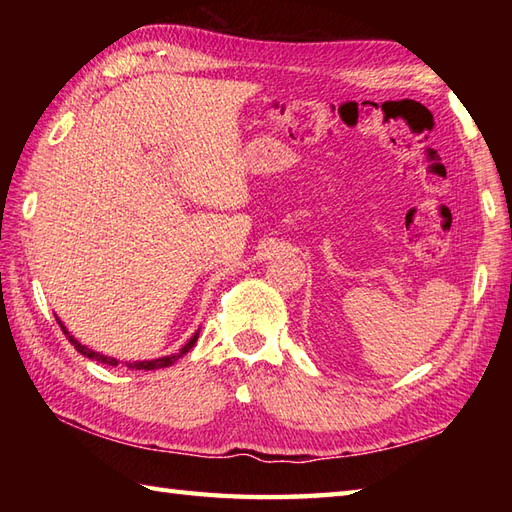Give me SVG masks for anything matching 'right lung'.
I'll return each mask as SVG.
<instances>
[{"mask_svg":"<svg viewBox=\"0 0 512 512\" xmlns=\"http://www.w3.org/2000/svg\"><path fill=\"white\" fill-rule=\"evenodd\" d=\"M59 321V319H57ZM59 325H61V330H63V334L68 336V341L74 345V350L76 352H81L83 356H88V358H92V361H96V363H105V365H112V367H116V365H121V361H118V358H112V356H105V354H101V352H94V350H90L88 345H81L79 341L74 339V336L65 330V325L59 321ZM198 336H200V330L195 332L191 339L184 343L182 347H180V352H176V354H169V356H160V358H151V361H134V363H125L129 369H145V372H149V369H160V367H169V365H173L178 361L180 356H184L187 354L191 347L195 345V341H198Z\"/></svg>","mask_w":512,"mask_h":512,"instance_id":"1","label":"right lung"}]
</instances>
